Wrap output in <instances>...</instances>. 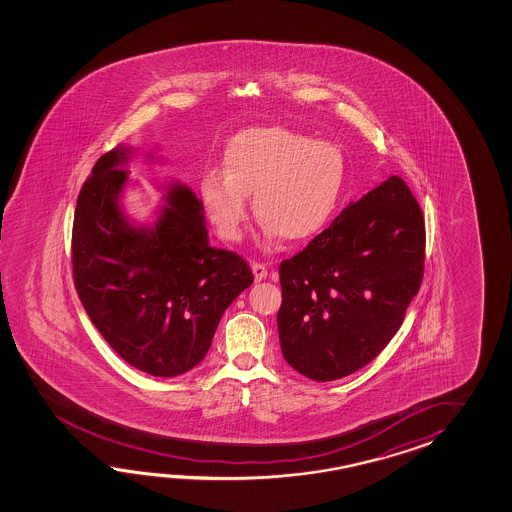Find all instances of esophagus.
Instances as JSON below:
<instances>
[{
  "label": "esophagus",
  "mask_w": 512,
  "mask_h": 512,
  "mask_svg": "<svg viewBox=\"0 0 512 512\" xmlns=\"http://www.w3.org/2000/svg\"><path fill=\"white\" fill-rule=\"evenodd\" d=\"M252 274L256 282H261L267 278V267L263 263H252Z\"/></svg>",
  "instance_id": "34e87169"
}]
</instances>
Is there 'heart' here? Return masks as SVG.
<instances>
[{
    "label": "heart",
    "mask_w": 512,
    "mask_h": 512,
    "mask_svg": "<svg viewBox=\"0 0 512 512\" xmlns=\"http://www.w3.org/2000/svg\"><path fill=\"white\" fill-rule=\"evenodd\" d=\"M223 170L199 179L208 219L225 241H236L254 212L269 240H313L335 218L348 181V159L333 142L282 126H251L230 137Z\"/></svg>",
    "instance_id": "heart-1"
}]
</instances>
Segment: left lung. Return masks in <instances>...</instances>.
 <instances>
[{
    "label": "left lung",
    "instance_id": "8db88e82",
    "mask_svg": "<svg viewBox=\"0 0 512 512\" xmlns=\"http://www.w3.org/2000/svg\"><path fill=\"white\" fill-rule=\"evenodd\" d=\"M425 271V218L392 175L280 263L283 359L313 381L364 368L403 324Z\"/></svg>",
    "mask_w": 512,
    "mask_h": 512
}]
</instances>
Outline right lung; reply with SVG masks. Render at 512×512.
Returning <instances> with one entry per match:
<instances>
[{
    "label": "right lung",
    "instance_id": "right-lung-1",
    "mask_svg": "<svg viewBox=\"0 0 512 512\" xmlns=\"http://www.w3.org/2000/svg\"><path fill=\"white\" fill-rule=\"evenodd\" d=\"M131 153H104L78 194L73 278L119 357L153 377H177L205 359L225 309L254 276L238 254L208 243L203 203L177 181L152 225L133 223L120 205Z\"/></svg>",
    "mask_w": 512,
    "mask_h": 512
}]
</instances>
